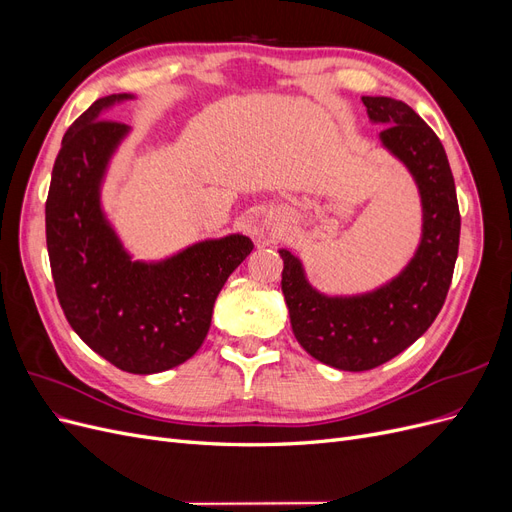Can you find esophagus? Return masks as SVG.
Segmentation results:
<instances>
[{"label": "esophagus", "instance_id": "obj_1", "mask_svg": "<svg viewBox=\"0 0 512 512\" xmlns=\"http://www.w3.org/2000/svg\"><path fill=\"white\" fill-rule=\"evenodd\" d=\"M256 235H258V237H265V230H260V228H256Z\"/></svg>", "mask_w": 512, "mask_h": 512}]
</instances>
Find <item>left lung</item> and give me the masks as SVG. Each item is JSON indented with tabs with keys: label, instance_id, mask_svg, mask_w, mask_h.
<instances>
[{
	"label": "left lung",
	"instance_id": "8db88e82",
	"mask_svg": "<svg viewBox=\"0 0 512 512\" xmlns=\"http://www.w3.org/2000/svg\"><path fill=\"white\" fill-rule=\"evenodd\" d=\"M361 100L369 119L386 126L380 132L384 149L410 170L421 194L423 232L412 260L376 290L329 297L307 282L297 256L280 250L294 337L314 359L344 371L391 361L431 327L451 288L461 230L455 179L436 132L406 102L384 96Z\"/></svg>",
	"mask_w": 512,
	"mask_h": 512
}]
</instances>
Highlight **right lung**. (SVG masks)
I'll use <instances>...</instances> for the list:
<instances>
[{
  "mask_svg": "<svg viewBox=\"0 0 512 512\" xmlns=\"http://www.w3.org/2000/svg\"><path fill=\"white\" fill-rule=\"evenodd\" d=\"M130 94L96 100L68 128L46 198V250L61 309L83 342L128 374H158L203 346L228 275L254 250L228 235L160 262L132 260L100 205V188L126 123L104 111Z\"/></svg>",
  "mask_w": 512,
  "mask_h": 512,
  "instance_id": "right-lung-1",
  "label": "right lung"
}]
</instances>
